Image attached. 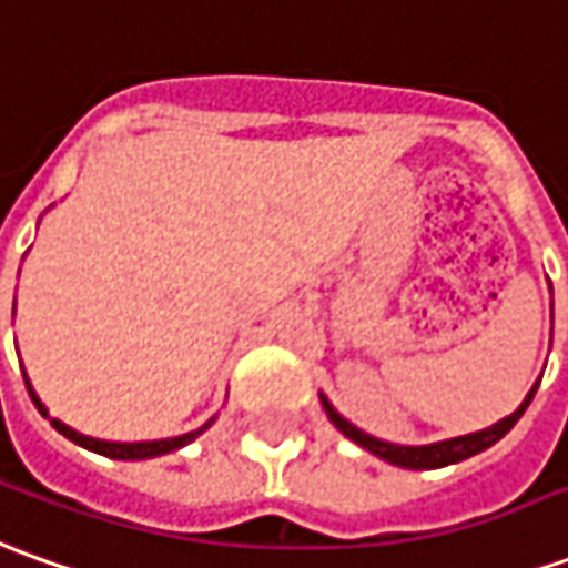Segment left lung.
<instances>
[{
    "label": "left lung",
    "instance_id": "1",
    "mask_svg": "<svg viewBox=\"0 0 568 568\" xmlns=\"http://www.w3.org/2000/svg\"><path fill=\"white\" fill-rule=\"evenodd\" d=\"M550 320H554V304H550ZM550 338H554V333H550ZM538 385H541V379L531 385V392L526 395V400H523L510 416L497 419L495 426H488V429L481 432H469V435H460V438L432 442V445H392V442H382V438H373V435H366L364 429H357L354 423H348V419L329 404V397L323 395V392H320V404H323V410H326V416H329V423H333L335 429L342 432L345 438H351L354 445H361L364 450H369L373 457L392 463V466H400V469H442V466L469 460V457H476L481 450H488L491 445H497V442L519 423V416L526 414L531 397L538 392Z\"/></svg>",
    "mask_w": 568,
    "mask_h": 568
}]
</instances>
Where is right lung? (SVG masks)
Here are the masks:
<instances>
[{
  "mask_svg": "<svg viewBox=\"0 0 568 568\" xmlns=\"http://www.w3.org/2000/svg\"><path fill=\"white\" fill-rule=\"evenodd\" d=\"M24 385H27V392H30V400L37 404V410L52 423V429L61 432L64 438H71L73 445L87 447V450H92V454H102V457H111V460H152V457H161V454H173V450L186 447L189 442H195V438H199V435L214 423V416H211L202 429L186 432V435H176V438H158V442H105V438L83 435V432L71 429L68 423H61V419H55V416H49L45 404H42L40 395L33 392V385H30V379H27V373H24Z\"/></svg>",
  "mask_w": 568,
  "mask_h": 568,
  "instance_id": "1",
  "label": "right lung"
}]
</instances>
